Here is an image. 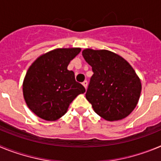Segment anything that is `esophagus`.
I'll use <instances>...</instances> for the list:
<instances>
[{
	"label": "esophagus",
	"mask_w": 161,
	"mask_h": 161,
	"mask_svg": "<svg viewBox=\"0 0 161 161\" xmlns=\"http://www.w3.org/2000/svg\"><path fill=\"white\" fill-rule=\"evenodd\" d=\"M82 85H84V87H85V89H87V87H88V81H87V80H85V81L82 83Z\"/></svg>",
	"instance_id": "obj_1"
}]
</instances>
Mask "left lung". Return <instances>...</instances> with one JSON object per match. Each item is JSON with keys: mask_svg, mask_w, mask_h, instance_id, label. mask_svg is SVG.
Instances as JSON below:
<instances>
[{"mask_svg": "<svg viewBox=\"0 0 161 161\" xmlns=\"http://www.w3.org/2000/svg\"><path fill=\"white\" fill-rule=\"evenodd\" d=\"M82 55L93 72L85 94L93 110L109 122L127 117L137 106L142 89L131 65L107 50L87 48Z\"/></svg>", "mask_w": 161, "mask_h": 161, "instance_id": "8db88e82", "label": "left lung"}]
</instances>
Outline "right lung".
I'll list each match as a JSON object with an SVG mask.
<instances>
[{"label": "right lung", "mask_w": 161, "mask_h": 161, "mask_svg": "<svg viewBox=\"0 0 161 161\" xmlns=\"http://www.w3.org/2000/svg\"><path fill=\"white\" fill-rule=\"evenodd\" d=\"M80 48H57L37 58L28 68L22 84L25 102L34 114L46 121L58 120L71 102L85 92L68 70Z\"/></svg>", "instance_id": "right-lung-1"}]
</instances>
